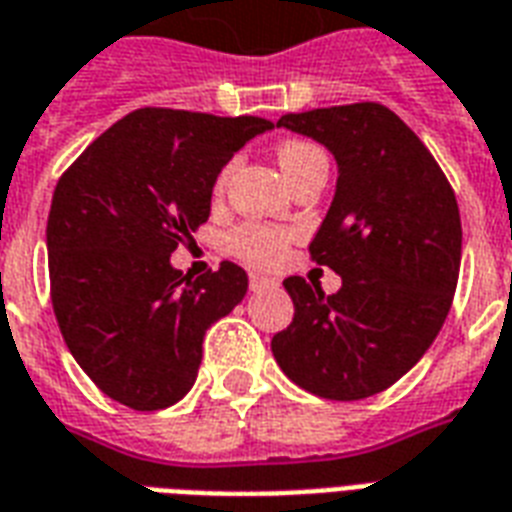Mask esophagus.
I'll return each mask as SVG.
<instances>
[{
  "label": "esophagus",
  "mask_w": 512,
  "mask_h": 512,
  "mask_svg": "<svg viewBox=\"0 0 512 512\" xmlns=\"http://www.w3.org/2000/svg\"><path fill=\"white\" fill-rule=\"evenodd\" d=\"M249 287L252 290H274V287H279V282L276 279H271V276H260V274H252L249 276Z\"/></svg>",
  "instance_id": "1"
}]
</instances>
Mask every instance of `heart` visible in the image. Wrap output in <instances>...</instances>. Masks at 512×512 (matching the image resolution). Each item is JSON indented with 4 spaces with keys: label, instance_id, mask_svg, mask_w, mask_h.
Instances as JSON below:
<instances>
[{
    "label": "heart",
    "instance_id": "1",
    "mask_svg": "<svg viewBox=\"0 0 512 512\" xmlns=\"http://www.w3.org/2000/svg\"><path fill=\"white\" fill-rule=\"evenodd\" d=\"M317 151H320L317 146H312V143H301V140L282 143V146H279V165L285 170V176L290 170L298 168L301 162L309 160L312 154H317ZM230 170H233V165H227V168L219 173L217 192L225 189ZM227 244H230V249H233L241 260L260 268L279 266L287 255V233L285 230H279V227L241 225L230 233Z\"/></svg>",
    "mask_w": 512,
    "mask_h": 512
}]
</instances>
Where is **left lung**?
<instances>
[{
    "label": "left lung",
    "mask_w": 512,
    "mask_h": 512,
    "mask_svg": "<svg viewBox=\"0 0 512 512\" xmlns=\"http://www.w3.org/2000/svg\"><path fill=\"white\" fill-rule=\"evenodd\" d=\"M276 127L323 143L336 160V192L309 252L342 287L325 295L287 276L295 314L271 350L304 391L366 399L410 372L448 317L461 266L456 195L418 135L380 102L287 113Z\"/></svg>",
    "instance_id": "obj_1"
}]
</instances>
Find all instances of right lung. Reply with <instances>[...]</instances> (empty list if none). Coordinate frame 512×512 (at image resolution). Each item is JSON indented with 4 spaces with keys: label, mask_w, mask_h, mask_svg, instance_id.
<instances>
[{
    "label": "right lung",
    "mask_w": 512,
    "mask_h": 512,
    "mask_svg": "<svg viewBox=\"0 0 512 512\" xmlns=\"http://www.w3.org/2000/svg\"><path fill=\"white\" fill-rule=\"evenodd\" d=\"M274 130L257 116L140 108L64 170L48 214L51 301L64 342L105 396L140 412L189 393L203 336L246 295V271L170 266L211 214L219 170Z\"/></svg>",
    "instance_id": "obj_1"
}]
</instances>
